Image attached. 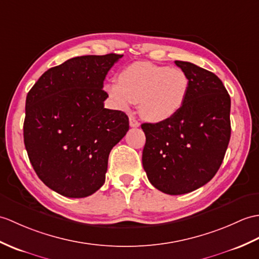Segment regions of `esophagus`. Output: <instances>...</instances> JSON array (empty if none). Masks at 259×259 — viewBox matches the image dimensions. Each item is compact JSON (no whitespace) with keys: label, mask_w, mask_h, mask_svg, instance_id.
<instances>
[{"label":"esophagus","mask_w":259,"mask_h":259,"mask_svg":"<svg viewBox=\"0 0 259 259\" xmlns=\"http://www.w3.org/2000/svg\"><path fill=\"white\" fill-rule=\"evenodd\" d=\"M129 123H130V127H132V128L140 127V123L138 122V120L134 116H130L129 117Z\"/></svg>","instance_id":"1"}]
</instances>
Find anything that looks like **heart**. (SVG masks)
Instances as JSON below:
<instances>
[{"instance_id":"obj_1","label":"heart","mask_w":259,"mask_h":259,"mask_svg":"<svg viewBox=\"0 0 259 259\" xmlns=\"http://www.w3.org/2000/svg\"><path fill=\"white\" fill-rule=\"evenodd\" d=\"M104 89L117 109L127 111L138 102L141 117L158 123L182 109L188 98L190 78L179 67L137 62L120 71L118 82H107Z\"/></svg>"}]
</instances>
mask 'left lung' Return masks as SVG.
<instances>
[{"mask_svg": "<svg viewBox=\"0 0 259 259\" xmlns=\"http://www.w3.org/2000/svg\"><path fill=\"white\" fill-rule=\"evenodd\" d=\"M190 78L183 108L163 122L142 123V164L155 189L180 195L211 181L231 138V97L215 74L176 61Z\"/></svg>", "mask_w": 259, "mask_h": 259, "instance_id": "1", "label": "left lung"}]
</instances>
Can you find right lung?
<instances>
[{
	"label": "right lung",
	"mask_w": 259,
	"mask_h": 259,
	"mask_svg": "<svg viewBox=\"0 0 259 259\" xmlns=\"http://www.w3.org/2000/svg\"><path fill=\"white\" fill-rule=\"evenodd\" d=\"M123 55H87L50 68L29 90L24 144L37 177L66 197H86L105 183L111 149L129 118L104 107L108 71Z\"/></svg>",
	"instance_id": "obj_1"
}]
</instances>
